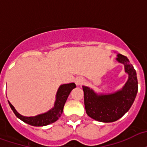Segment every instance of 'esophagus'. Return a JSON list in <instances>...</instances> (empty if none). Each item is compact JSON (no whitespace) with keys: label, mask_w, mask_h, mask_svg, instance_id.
Instances as JSON below:
<instances>
[{"label":"esophagus","mask_w":147,"mask_h":147,"mask_svg":"<svg viewBox=\"0 0 147 147\" xmlns=\"http://www.w3.org/2000/svg\"><path fill=\"white\" fill-rule=\"evenodd\" d=\"M76 83L77 86H79V85H82L83 83V79L82 78H77L76 79Z\"/></svg>","instance_id":"esophagus-1"}]
</instances>
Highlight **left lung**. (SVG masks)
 I'll list each match as a JSON object with an SVG mask.
<instances>
[{"mask_svg":"<svg viewBox=\"0 0 147 147\" xmlns=\"http://www.w3.org/2000/svg\"><path fill=\"white\" fill-rule=\"evenodd\" d=\"M116 60L124 65L128 79L121 89L110 93H97L88 86H82L86 113L95 120L113 123L118 120L130 109L138 92L136 70L127 57L117 54Z\"/></svg>","mask_w":147,"mask_h":147,"instance_id":"8db88e82","label":"left lung"}]
</instances>
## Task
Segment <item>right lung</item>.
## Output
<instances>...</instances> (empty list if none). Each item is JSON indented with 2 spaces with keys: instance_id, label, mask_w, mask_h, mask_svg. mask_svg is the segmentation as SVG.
<instances>
[{
  "instance_id": "obj_1",
  "label": "right lung",
  "mask_w": 147,
  "mask_h": 147,
  "mask_svg": "<svg viewBox=\"0 0 147 147\" xmlns=\"http://www.w3.org/2000/svg\"><path fill=\"white\" fill-rule=\"evenodd\" d=\"M76 86L74 82L69 84H63L59 86L57 91L55 97V102L54 106L46 113L38 114L34 116H24L18 113L12 104L8 101V103L15 116L24 123L33 126H44L51 124L58 120L61 116L63 108L69 94Z\"/></svg>"
}]
</instances>
